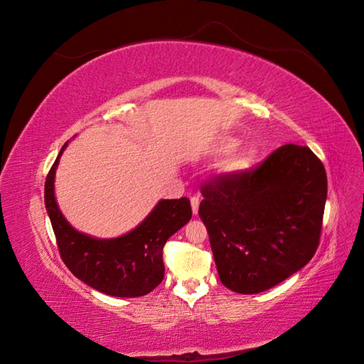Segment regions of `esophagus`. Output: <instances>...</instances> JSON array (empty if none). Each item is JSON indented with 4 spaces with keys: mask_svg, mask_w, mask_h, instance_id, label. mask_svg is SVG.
<instances>
[{
    "mask_svg": "<svg viewBox=\"0 0 364 364\" xmlns=\"http://www.w3.org/2000/svg\"><path fill=\"white\" fill-rule=\"evenodd\" d=\"M199 205H200L199 197H191V208H193L194 215H197V213H199Z\"/></svg>",
    "mask_w": 364,
    "mask_h": 364,
    "instance_id": "esophagus-1",
    "label": "esophagus"
}]
</instances>
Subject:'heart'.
<instances>
[{"label":"heart","mask_w":364,"mask_h":364,"mask_svg":"<svg viewBox=\"0 0 364 364\" xmlns=\"http://www.w3.org/2000/svg\"><path fill=\"white\" fill-rule=\"evenodd\" d=\"M240 144V141L234 136H225L222 141L218 142L217 150L218 153H223V155H229V153H232ZM253 158H255V153H253L252 149H241L238 151H235L232 156H230L229 162H228V168L229 171H234V173H240V171H245L247 170L252 162Z\"/></svg>","instance_id":"heart-1"}]
</instances>
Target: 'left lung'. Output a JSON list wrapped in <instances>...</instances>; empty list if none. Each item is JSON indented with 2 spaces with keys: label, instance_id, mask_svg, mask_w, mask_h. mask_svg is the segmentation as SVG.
<instances>
[{
  "label": "left lung",
  "instance_id": "1",
  "mask_svg": "<svg viewBox=\"0 0 364 364\" xmlns=\"http://www.w3.org/2000/svg\"><path fill=\"white\" fill-rule=\"evenodd\" d=\"M326 193L323 164L296 144L205 185L199 215L225 287L261 293L306 266L321 238Z\"/></svg>",
  "mask_w": 364,
  "mask_h": 364
}]
</instances>
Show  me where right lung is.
Segmentation results:
<instances>
[{
  "label": "right lung",
  "instance_id": "add662e5",
  "mask_svg": "<svg viewBox=\"0 0 364 364\" xmlns=\"http://www.w3.org/2000/svg\"><path fill=\"white\" fill-rule=\"evenodd\" d=\"M67 141L46 181V208L58 240L60 257L75 278L100 293L115 297H139L155 290L164 279L162 249L167 240L191 220V203L162 199L127 234L97 238L80 232L59 209L54 179Z\"/></svg>",
  "mask_w": 364,
  "mask_h": 364
}]
</instances>
